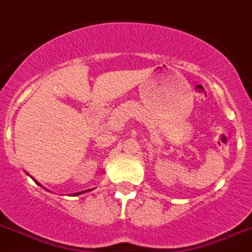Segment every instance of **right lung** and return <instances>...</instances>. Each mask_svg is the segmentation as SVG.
<instances>
[{
	"instance_id": "add662e5",
	"label": "right lung",
	"mask_w": 252,
	"mask_h": 252,
	"mask_svg": "<svg viewBox=\"0 0 252 252\" xmlns=\"http://www.w3.org/2000/svg\"><path fill=\"white\" fill-rule=\"evenodd\" d=\"M75 195H76V193H75Z\"/></svg>"
}]
</instances>
